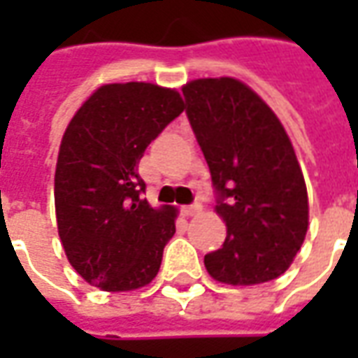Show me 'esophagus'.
<instances>
[{"mask_svg":"<svg viewBox=\"0 0 358 358\" xmlns=\"http://www.w3.org/2000/svg\"><path fill=\"white\" fill-rule=\"evenodd\" d=\"M203 210V207L199 203H194V205H186V207H182V215L184 217H195V215H199Z\"/></svg>","mask_w":358,"mask_h":358,"instance_id":"obj_1","label":"esophagus"}]
</instances>
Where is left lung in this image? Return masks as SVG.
<instances>
[{
  "label": "left lung",
  "mask_w": 358,
  "mask_h": 358,
  "mask_svg": "<svg viewBox=\"0 0 358 358\" xmlns=\"http://www.w3.org/2000/svg\"><path fill=\"white\" fill-rule=\"evenodd\" d=\"M182 94L228 228L222 248L205 255L207 272L222 284L270 282L289 268L308 228L292 141L268 105L236 78L192 80Z\"/></svg>",
  "instance_id": "obj_1"
}]
</instances>
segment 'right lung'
Segmentation results:
<instances>
[{"label": "right lung", "mask_w": 358, "mask_h": 358, "mask_svg": "<svg viewBox=\"0 0 358 358\" xmlns=\"http://www.w3.org/2000/svg\"><path fill=\"white\" fill-rule=\"evenodd\" d=\"M184 110L176 90L148 82L95 90L69 122L55 169V215L73 268L105 292L148 285L176 226L172 207L153 209L138 163Z\"/></svg>", "instance_id": "add662e5"}]
</instances>
